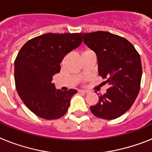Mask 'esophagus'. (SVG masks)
<instances>
[{"label":"esophagus","instance_id":"obj_1","mask_svg":"<svg viewBox=\"0 0 152 152\" xmlns=\"http://www.w3.org/2000/svg\"><path fill=\"white\" fill-rule=\"evenodd\" d=\"M78 92L79 93H83V94H88V91H86V90H79Z\"/></svg>","mask_w":152,"mask_h":152}]
</instances>
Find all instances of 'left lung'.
I'll return each mask as SVG.
<instances>
[{
    "instance_id": "8db88e82",
    "label": "left lung",
    "mask_w": 152,
    "mask_h": 152,
    "mask_svg": "<svg viewBox=\"0 0 152 152\" xmlns=\"http://www.w3.org/2000/svg\"><path fill=\"white\" fill-rule=\"evenodd\" d=\"M84 44L96 53L98 72L107 93L99 95V101L90 107L95 116L111 120L131 108L139 94L142 79V62L135 47L125 38L108 32L84 33Z\"/></svg>"
}]
</instances>
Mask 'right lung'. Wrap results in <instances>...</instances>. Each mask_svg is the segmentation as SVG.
<instances>
[{"instance_id":"obj_1","label":"right lung","mask_w":152,"mask_h":152,"mask_svg":"<svg viewBox=\"0 0 152 152\" xmlns=\"http://www.w3.org/2000/svg\"><path fill=\"white\" fill-rule=\"evenodd\" d=\"M82 42V33H46L29 40L14 62L17 91L24 104L45 119L61 118L68 111L75 89L57 90L52 77L61 70L60 63Z\"/></svg>"}]
</instances>
